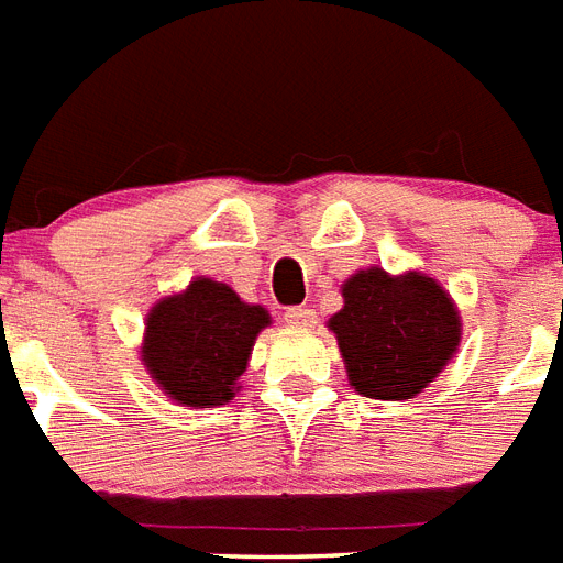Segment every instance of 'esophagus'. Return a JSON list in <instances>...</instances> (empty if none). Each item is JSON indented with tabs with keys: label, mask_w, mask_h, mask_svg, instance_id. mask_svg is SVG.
<instances>
[{
	"label": "esophagus",
	"mask_w": 563,
	"mask_h": 563,
	"mask_svg": "<svg viewBox=\"0 0 563 563\" xmlns=\"http://www.w3.org/2000/svg\"><path fill=\"white\" fill-rule=\"evenodd\" d=\"M283 318H286V324H295V327H312L318 321L316 309H309V307H289L286 312H283Z\"/></svg>",
	"instance_id": "esophagus-1"
}]
</instances>
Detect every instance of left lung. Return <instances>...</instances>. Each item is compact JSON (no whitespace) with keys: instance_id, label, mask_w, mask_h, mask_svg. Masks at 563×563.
I'll return each mask as SVG.
<instances>
[{"instance_id":"8db88e82","label":"left lung","mask_w":563,"mask_h":563,"mask_svg":"<svg viewBox=\"0 0 563 563\" xmlns=\"http://www.w3.org/2000/svg\"><path fill=\"white\" fill-rule=\"evenodd\" d=\"M344 309L330 318L351 385L374 400H409L427 388L462 339L453 300L432 277L383 268L344 283Z\"/></svg>"}]
</instances>
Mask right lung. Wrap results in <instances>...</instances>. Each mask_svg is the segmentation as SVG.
I'll list each match as a JSON object with an SVG mask.
<instances>
[{
    "instance_id": "1",
    "label": "right lung",
    "mask_w": 563,
    "mask_h": 563,
    "mask_svg": "<svg viewBox=\"0 0 563 563\" xmlns=\"http://www.w3.org/2000/svg\"><path fill=\"white\" fill-rule=\"evenodd\" d=\"M263 327V307L242 303L230 286L201 277L152 309L143 362L172 400L210 409L233 400Z\"/></svg>"
}]
</instances>
